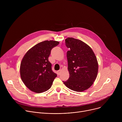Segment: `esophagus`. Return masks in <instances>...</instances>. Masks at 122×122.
Segmentation results:
<instances>
[{
  "instance_id": "obj_1",
  "label": "esophagus",
  "mask_w": 122,
  "mask_h": 122,
  "mask_svg": "<svg viewBox=\"0 0 122 122\" xmlns=\"http://www.w3.org/2000/svg\"><path fill=\"white\" fill-rule=\"evenodd\" d=\"M61 69H60V70H59V71H57V74L58 75H59L60 74V72H61Z\"/></svg>"
}]
</instances>
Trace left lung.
Segmentation results:
<instances>
[{
  "mask_svg": "<svg viewBox=\"0 0 122 122\" xmlns=\"http://www.w3.org/2000/svg\"><path fill=\"white\" fill-rule=\"evenodd\" d=\"M69 50L66 53L69 77L63 81L70 89L82 92L93 84L98 72V63L92 49L83 41L73 38L65 40Z\"/></svg>",
  "mask_w": 122,
  "mask_h": 122,
  "instance_id": "left-lung-1",
  "label": "left lung"
}]
</instances>
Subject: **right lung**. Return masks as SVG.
<instances>
[{"mask_svg": "<svg viewBox=\"0 0 122 122\" xmlns=\"http://www.w3.org/2000/svg\"><path fill=\"white\" fill-rule=\"evenodd\" d=\"M58 41H45L35 45L27 51L20 65L22 81L31 91L37 93L49 90L57 74L51 69L48 60L51 51Z\"/></svg>", "mask_w": 122, "mask_h": 122, "instance_id": "1", "label": "right lung"}]
</instances>
